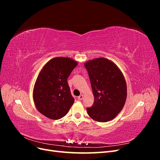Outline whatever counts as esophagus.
Here are the masks:
<instances>
[{
	"label": "esophagus",
	"instance_id": "esophagus-1",
	"mask_svg": "<svg viewBox=\"0 0 160 160\" xmlns=\"http://www.w3.org/2000/svg\"><path fill=\"white\" fill-rule=\"evenodd\" d=\"M83 99V95H81L78 97V100L79 101H81Z\"/></svg>",
	"mask_w": 160,
	"mask_h": 160
}]
</instances>
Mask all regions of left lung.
I'll use <instances>...</instances> for the list:
<instances>
[{
	"instance_id": "obj_1",
	"label": "left lung",
	"mask_w": 160,
	"mask_h": 160,
	"mask_svg": "<svg viewBox=\"0 0 160 160\" xmlns=\"http://www.w3.org/2000/svg\"><path fill=\"white\" fill-rule=\"evenodd\" d=\"M94 95V103L87 108L89 117L99 122L114 119L122 110L127 98V85L122 72L113 61L103 57L87 61Z\"/></svg>"
}]
</instances>
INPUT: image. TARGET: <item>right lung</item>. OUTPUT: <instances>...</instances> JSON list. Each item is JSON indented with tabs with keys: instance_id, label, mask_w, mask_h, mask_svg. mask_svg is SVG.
Here are the masks:
<instances>
[{
	"instance_id": "right-lung-1",
	"label": "right lung",
	"mask_w": 160,
	"mask_h": 160,
	"mask_svg": "<svg viewBox=\"0 0 160 160\" xmlns=\"http://www.w3.org/2000/svg\"><path fill=\"white\" fill-rule=\"evenodd\" d=\"M78 65L69 57H55L48 61L38 74L32 97L37 109L51 119L68 113L74 103L67 78Z\"/></svg>"
}]
</instances>
